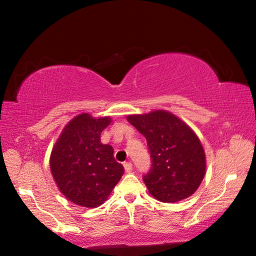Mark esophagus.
Returning a JSON list of instances; mask_svg holds the SVG:
<instances>
[{
    "mask_svg": "<svg viewBox=\"0 0 256 256\" xmlns=\"http://www.w3.org/2000/svg\"><path fill=\"white\" fill-rule=\"evenodd\" d=\"M124 170L126 172H131L133 170V164L131 162H125L124 164Z\"/></svg>",
    "mask_w": 256,
    "mask_h": 256,
    "instance_id": "1",
    "label": "esophagus"
}]
</instances>
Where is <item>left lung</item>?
I'll return each instance as SVG.
<instances>
[{
  "label": "left lung",
  "instance_id": "left-lung-1",
  "mask_svg": "<svg viewBox=\"0 0 256 256\" xmlns=\"http://www.w3.org/2000/svg\"><path fill=\"white\" fill-rule=\"evenodd\" d=\"M128 120L146 138L152 164L144 182L151 196L172 203L192 196L206 174L204 150L192 128L166 110Z\"/></svg>",
  "mask_w": 256,
  "mask_h": 256
}]
</instances>
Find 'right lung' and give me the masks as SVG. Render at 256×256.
I'll list each match as a JSON object with an SVG mask.
<instances>
[{
  "instance_id": "right-lung-1",
  "label": "right lung",
  "mask_w": 256,
  "mask_h": 256,
  "mask_svg": "<svg viewBox=\"0 0 256 256\" xmlns=\"http://www.w3.org/2000/svg\"><path fill=\"white\" fill-rule=\"evenodd\" d=\"M110 118L76 116L60 133L50 154V170L60 193L78 206L96 208L107 200L124 174L100 134Z\"/></svg>"
}]
</instances>
